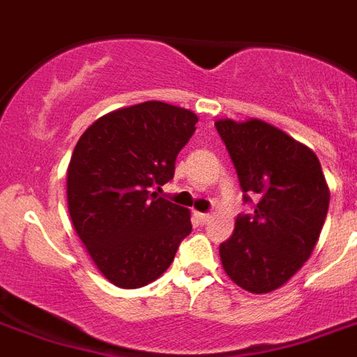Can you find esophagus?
I'll use <instances>...</instances> for the list:
<instances>
[{
	"label": "esophagus",
	"instance_id": "34e87169",
	"mask_svg": "<svg viewBox=\"0 0 357 357\" xmlns=\"http://www.w3.org/2000/svg\"><path fill=\"white\" fill-rule=\"evenodd\" d=\"M196 217H198V220H200L202 224H207L213 218L209 213H196Z\"/></svg>",
	"mask_w": 357,
	"mask_h": 357
}]
</instances>
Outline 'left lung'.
I'll return each instance as SVG.
<instances>
[{
    "instance_id": "left-lung-1",
    "label": "left lung",
    "mask_w": 357,
    "mask_h": 357,
    "mask_svg": "<svg viewBox=\"0 0 357 357\" xmlns=\"http://www.w3.org/2000/svg\"><path fill=\"white\" fill-rule=\"evenodd\" d=\"M243 200L254 213L238 215L220 244V261L238 287L263 294L287 283L310 259L324 226L330 190L321 162L307 146L263 120H217Z\"/></svg>"
}]
</instances>
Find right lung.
I'll return each instance as SVG.
<instances>
[{"label":"right lung","mask_w":357,"mask_h":357,"mask_svg":"<svg viewBox=\"0 0 357 357\" xmlns=\"http://www.w3.org/2000/svg\"><path fill=\"white\" fill-rule=\"evenodd\" d=\"M198 116L162 102L103 114L81 135L66 174L68 211L94 265L122 289L144 287L192 229L189 209L151 189L174 178Z\"/></svg>","instance_id":"obj_1"}]
</instances>
